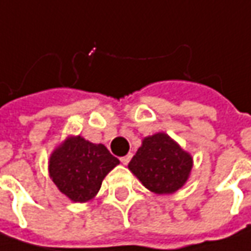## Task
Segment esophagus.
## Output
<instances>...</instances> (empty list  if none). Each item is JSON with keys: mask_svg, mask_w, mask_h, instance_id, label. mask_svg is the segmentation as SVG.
<instances>
[{"mask_svg": "<svg viewBox=\"0 0 251 251\" xmlns=\"http://www.w3.org/2000/svg\"><path fill=\"white\" fill-rule=\"evenodd\" d=\"M130 159H132V154H127V155H125V156H122V158H121V162H122L124 165H127Z\"/></svg>", "mask_w": 251, "mask_h": 251, "instance_id": "34e87169", "label": "esophagus"}]
</instances>
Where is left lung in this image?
<instances>
[{"label": "left lung", "mask_w": 251, "mask_h": 251, "mask_svg": "<svg viewBox=\"0 0 251 251\" xmlns=\"http://www.w3.org/2000/svg\"><path fill=\"white\" fill-rule=\"evenodd\" d=\"M127 168L147 190L165 195L187 183L192 156L166 133H155L143 140Z\"/></svg>", "instance_id": "1"}]
</instances>
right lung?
<instances>
[{"label": "right lung", "instance_id": "1", "mask_svg": "<svg viewBox=\"0 0 251 251\" xmlns=\"http://www.w3.org/2000/svg\"><path fill=\"white\" fill-rule=\"evenodd\" d=\"M119 165V159L104 147L81 136L68 137L49 158V176L56 187L73 202H88L96 197L104 177Z\"/></svg>", "mask_w": 251, "mask_h": 251}]
</instances>
